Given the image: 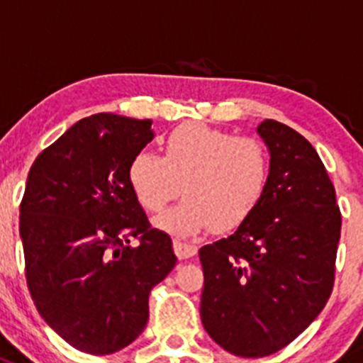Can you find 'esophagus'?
I'll list each match as a JSON object with an SVG mask.
<instances>
[{
    "mask_svg": "<svg viewBox=\"0 0 363 363\" xmlns=\"http://www.w3.org/2000/svg\"><path fill=\"white\" fill-rule=\"evenodd\" d=\"M174 250H175V255H177L181 260L189 259V257H193L196 253L195 245H191V242L179 241V239H175L174 241Z\"/></svg>",
    "mask_w": 363,
    "mask_h": 363,
    "instance_id": "34e87169",
    "label": "esophagus"
}]
</instances>
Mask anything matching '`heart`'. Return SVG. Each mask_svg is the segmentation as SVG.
<instances>
[{"mask_svg":"<svg viewBox=\"0 0 363 363\" xmlns=\"http://www.w3.org/2000/svg\"><path fill=\"white\" fill-rule=\"evenodd\" d=\"M269 177L271 157L260 140L200 122L175 128L163 156L142 150L128 168L129 186L149 214H160L182 186L186 199L157 220L175 235L235 230L259 207Z\"/></svg>","mask_w":363,"mask_h":363,"instance_id":"heart-1","label":"heart"}]
</instances>
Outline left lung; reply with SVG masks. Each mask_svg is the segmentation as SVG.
<instances>
[{"label":"left lung","instance_id":"obj_1","mask_svg":"<svg viewBox=\"0 0 363 363\" xmlns=\"http://www.w3.org/2000/svg\"><path fill=\"white\" fill-rule=\"evenodd\" d=\"M257 131L271 154L266 193L234 234L199 252L203 328L242 358L280 351L325 308L342 225L335 186L311 142L269 118Z\"/></svg>","mask_w":363,"mask_h":363}]
</instances>
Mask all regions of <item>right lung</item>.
<instances>
[{
    "instance_id": "obj_1",
    "label": "right lung",
    "mask_w": 363,
    "mask_h": 363,
    "mask_svg": "<svg viewBox=\"0 0 363 363\" xmlns=\"http://www.w3.org/2000/svg\"><path fill=\"white\" fill-rule=\"evenodd\" d=\"M150 125L86 117L28 172L19 207L28 289L44 321L84 353L129 346L149 321L150 291L177 262L128 181L131 160L154 138Z\"/></svg>"
}]
</instances>
